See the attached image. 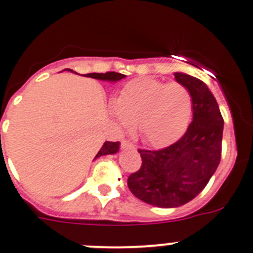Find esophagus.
<instances>
[{"label": "esophagus", "mask_w": 253, "mask_h": 253, "mask_svg": "<svg viewBox=\"0 0 253 253\" xmlns=\"http://www.w3.org/2000/svg\"><path fill=\"white\" fill-rule=\"evenodd\" d=\"M122 147L123 148H135V146H134L133 143L130 142V140H122Z\"/></svg>", "instance_id": "esophagus-1"}]
</instances>
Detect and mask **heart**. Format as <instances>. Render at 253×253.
I'll use <instances>...</instances> for the list:
<instances>
[{"label":"heart","instance_id":"obj_1","mask_svg":"<svg viewBox=\"0 0 253 253\" xmlns=\"http://www.w3.org/2000/svg\"><path fill=\"white\" fill-rule=\"evenodd\" d=\"M111 113L123 128L137 122L143 140L153 147L175 142L186 130L193 115V96L180 84L138 78L124 86Z\"/></svg>","mask_w":253,"mask_h":253}]
</instances>
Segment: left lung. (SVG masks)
Segmentation results:
<instances>
[{"label": "left lung", "instance_id": "1", "mask_svg": "<svg viewBox=\"0 0 253 253\" xmlns=\"http://www.w3.org/2000/svg\"><path fill=\"white\" fill-rule=\"evenodd\" d=\"M193 96V122L176 143L158 151L138 149L142 166L128 177L135 198L160 208L186 204L202 193L222 156L223 116L215 97L199 78L176 72Z\"/></svg>", "mask_w": 253, "mask_h": 253}]
</instances>
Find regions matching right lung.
I'll return each instance as SVG.
<instances>
[{
  "label": "right lung",
  "mask_w": 253,
  "mask_h": 253,
  "mask_svg": "<svg viewBox=\"0 0 253 253\" xmlns=\"http://www.w3.org/2000/svg\"><path fill=\"white\" fill-rule=\"evenodd\" d=\"M86 77L96 78V80H101V81H110V82H116L120 81L122 78L125 77V75L116 72H106V73H88ZM119 142H105L104 146L101 147V149L99 151V153L96 154V157H100V156H105V154H114L119 151Z\"/></svg>",
  "instance_id": "obj_1"
}]
</instances>
